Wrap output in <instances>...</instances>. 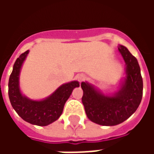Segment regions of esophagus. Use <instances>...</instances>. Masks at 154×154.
Returning <instances> with one entry per match:
<instances>
[{
    "label": "esophagus",
    "instance_id": "34e87169",
    "mask_svg": "<svg viewBox=\"0 0 154 154\" xmlns=\"http://www.w3.org/2000/svg\"><path fill=\"white\" fill-rule=\"evenodd\" d=\"M76 78H77L79 82H82V81H84L86 79V75H84V74H77Z\"/></svg>",
    "mask_w": 154,
    "mask_h": 154
}]
</instances>
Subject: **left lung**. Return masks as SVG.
<instances>
[{
    "label": "left lung",
    "mask_w": 154,
    "mask_h": 154,
    "mask_svg": "<svg viewBox=\"0 0 154 154\" xmlns=\"http://www.w3.org/2000/svg\"><path fill=\"white\" fill-rule=\"evenodd\" d=\"M118 50L125 63V77L118 90L104 94L88 82L81 84L85 111L91 121L103 126H114L129 118L138 109L143 97V79L138 60L123 45Z\"/></svg>",
    "instance_id": "obj_1"
}]
</instances>
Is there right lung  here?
Listing matches in <instances>:
<instances>
[{
	"instance_id": "obj_1",
	"label": "right lung",
	"mask_w": 154,
	"mask_h": 154,
	"mask_svg": "<svg viewBox=\"0 0 154 154\" xmlns=\"http://www.w3.org/2000/svg\"><path fill=\"white\" fill-rule=\"evenodd\" d=\"M29 53V50L25 51L14 64L9 79V98L13 109L25 121L38 126L48 125L60 117L66 101L74 88L79 87L80 84L77 81H72L61 85L44 99L29 98L22 93L20 87V71Z\"/></svg>"
}]
</instances>
